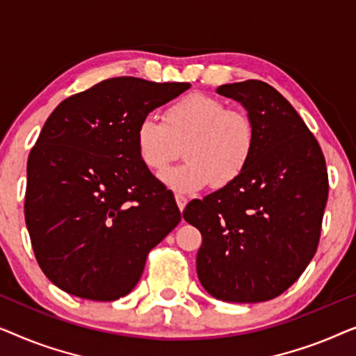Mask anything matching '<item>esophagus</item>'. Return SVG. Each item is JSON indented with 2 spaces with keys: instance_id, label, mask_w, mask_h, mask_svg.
Returning a JSON list of instances; mask_svg holds the SVG:
<instances>
[{
  "instance_id": "obj_1",
  "label": "esophagus",
  "mask_w": 356,
  "mask_h": 356,
  "mask_svg": "<svg viewBox=\"0 0 356 356\" xmlns=\"http://www.w3.org/2000/svg\"><path fill=\"white\" fill-rule=\"evenodd\" d=\"M177 204H178V207H179V211H184V207H186V204H188V199L184 197V196H181V194H177Z\"/></svg>"
}]
</instances>
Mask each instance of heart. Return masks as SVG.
<instances>
[{
  "instance_id": "heart-1",
  "label": "heart",
  "mask_w": 356,
  "mask_h": 356,
  "mask_svg": "<svg viewBox=\"0 0 356 356\" xmlns=\"http://www.w3.org/2000/svg\"><path fill=\"white\" fill-rule=\"evenodd\" d=\"M134 143L139 160L152 172L163 170L183 147L186 163L163 172L160 181L178 194H193L211 183L227 186L245 172L254 152L256 128L246 111L191 94L165 110L163 123L152 116L140 121Z\"/></svg>"
}]
</instances>
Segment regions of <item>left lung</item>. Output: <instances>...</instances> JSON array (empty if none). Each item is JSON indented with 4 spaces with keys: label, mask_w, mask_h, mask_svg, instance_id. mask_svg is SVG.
<instances>
[{
    "label": "left lung",
    "mask_w": 356,
    "mask_h": 356,
    "mask_svg": "<svg viewBox=\"0 0 356 356\" xmlns=\"http://www.w3.org/2000/svg\"><path fill=\"white\" fill-rule=\"evenodd\" d=\"M256 128L250 163L235 181L194 199L183 217L201 232V285L228 303L275 298L318 250L329 183L318 140L284 95L262 81L223 84Z\"/></svg>",
    "instance_id": "1"
}]
</instances>
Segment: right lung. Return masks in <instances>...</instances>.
<instances>
[{
    "mask_svg": "<svg viewBox=\"0 0 356 356\" xmlns=\"http://www.w3.org/2000/svg\"><path fill=\"white\" fill-rule=\"evenodd\" d=\"M189 82L113 77L61 102L27 160L26 223L37 262L66 293L128 295L149 251L181 220L173 193L140 162L134 134Z\"/></svg>",
    "mask_w": 356,
    "mask_h": 356,
    "instance_id": "obj_1",
    "label": "right lung"
}]
</instances>
